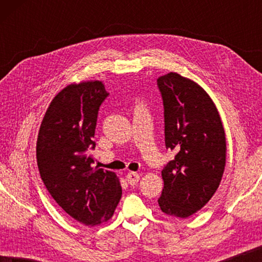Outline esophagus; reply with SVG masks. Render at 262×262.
<instances>
[{"instance_id": "1", "label": "esophagus", "mask_w": 262, "mask_h": 262, "mask_svg": "<svg viewBox=\"0 0 262 262\" xmlns=\"http://www.w3.org/2000/svg\"><path fill=\"white\" fill-rule=\"evenodd\" d=\"M126 180L128 182V185L135 186L139 181V174L135 173V171H130V173H127L126 175Z\"/></svg>"}]
</instances>
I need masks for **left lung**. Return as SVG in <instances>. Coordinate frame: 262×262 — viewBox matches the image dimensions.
I'll list each match as a JSON object with an SVG mask.
<instances>
[{
  "instance_id": "obj_1",
  "label": "left lung",
  "mask_w": 262,
  "mask_h": 262,
  "mask_svg": "<svg viewBox=\"0 0 262 262\" xmlns=\"http://www.w3.org/2000/svg\"><path fill=\"white\" fill-rule=\"evenodd\" d=\"M163 100L164 143L174 160L162 169L159 205L168 216L187 218L217 191L225 167L227 142L209 94L188 78L169 73L157 78Z\"/></svg>"
}]
</instances>
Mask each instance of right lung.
I'll return each instance as SVG.
<instances>
[{"label":"right lung","mask_w":262,"mask_h":262,"mask_svg":"<svg viewBox=\"0 0 262 262\" xmlns=\"http://www.w3.org/2000/svg\"><path fill=\"white\" fill-rule=\"evenodd\" d=\"M107 96L100 81L68 85L50 103L38 135L37 162L45 187L85 225L108 221L121 198L117 175L92 166L98 113Z\"/></svg>","instance_id":"1"}]
</instances>
